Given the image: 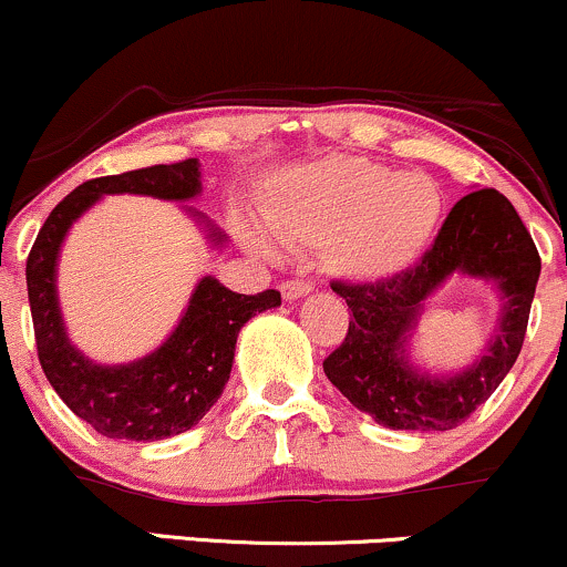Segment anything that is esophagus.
Here are the masks:
<instances>
[{
    "label": "esophagus",
    "mask_w": 567,
    "mask_h": 567,
    "mask_svg": "<svg viewBox=\"0 0 567 567\" xmlns=\"http://www.w3.org/2000/svg\"><path fill=\"white\" fill-rule=\"evenodd\" d=\"M312 291V284L310 281H284L281 284V295H284V299H299V297H305V295H310Z\"/></svg>",
    "instance_id": "obj_1"
}]
</instances>
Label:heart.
<instances>
[{"mask_svg":"<svg viewBox=\"0 0 567 567\" xmlns=\"http://www.w3.org/2000/svg\"><path fill=\"white\" fill-rule=\"evenodd\" d=\"M443 190L422 172L363 156H329L272 179L268 228L286 244H321L326 268L358 284L401 276L424 255L443 219ZM262 255L272 244L246 230Z\"/></svg>","mask_w":567,"mask_h":567,"instance_id":"1","label":"heart"}]
</instances>
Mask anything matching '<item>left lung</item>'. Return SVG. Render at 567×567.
Instances as JSON below:
<instances>
[{"label": "left lung", "instance_id": "1", "mask_svg": "<svg viewBox=\"0 0 567 567\" xmlns=\"http://www.w3.org/2000/svg\"><path fill=\"white\" fill-rule=\"evenodd\" d=\"M454 271L494 280L503 316L481 362L454 378H430L408 361L404 342L423 299ZM538 272L542 257L509 198L494 188L472 190L454 204L414 268L388 281L331 284L352 318L344 342L323 361L326 377L384 427L454 430L494 395L520 355Z\"/></svg>", "mask_w": 567, "mask_h": 567}]
</instances>
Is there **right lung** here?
Segmentation results:
<instances>
[{"label": "right lung", "instance_id": "obj_1", "mask_svg": "<svg viewBox=\"0 0 567 567\" xmlns=\"http://www.w3.org/2000/svg\"><path fill=\"white\" fill-rule=\"evenodd\" d=\"M109 193L188 202L202 193L198 158L86 179L50 212L25 259L39 363L60 401L100 435L137 443L164 441L202 422L217 403L230 379L238 331L257 312L278 308L281 291L236 295L217 278L204 276L162 348L124 365L90 361L65 334L55 286L58 255L71 225ZM193 217L206 223L212 244L225 241V233L204 215L193 212Z\"/></svg>", "mask_w": 567, "mask_h": 567}]
</instances>
